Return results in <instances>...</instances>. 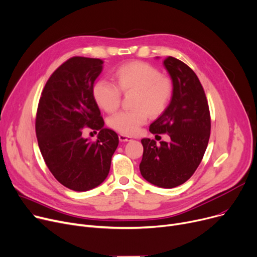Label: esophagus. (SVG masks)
Returning a JSON list of instances; mask_svg holds the SVG:
<instances>
[{
	"instance_id": "esophagus-1",
	"label": "esophagus",
	"mask_w": 257,
	"mask_h": 257,
	"mask_svg": "<svg viewBox=\"0 0 257 257\" xmlns=\"http://www.w3.org/2000/svg\"><path fill=\"white\" fill-rule=\"evenodd\" d=\"M118 138H119V140L121 141V142H127V141H131V140H132V138L128 137V136L122 135V134H120V135L118 136Z\"/></svg>"
}]
</instances>
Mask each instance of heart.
<instances>
[{"mask_svg":"<svg viewBox=\"0 0 257 257\" xmlns=\"http://www.w3.org/2000/svg\"><path fill=\"white\" fill-rule=\"evenodd\" d=\"M117 84L98 79L92 87V95L99 107L108 113L115 112L121 102L123 93L136 91L133 99L135 109L121 111L108 120L110 127L122 135L137 134L147 121L149 114H163L171 102L173 83L169 77L142 61H133L119 66L115 71Z\"/></svg>","mask_w":257,"mask_h":257,"instance_id":"heart-1","label":"heart"}]
</instances>
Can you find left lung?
<instances>
[{"label":"left lung","instance_id":"left-lung-1","mask_svg":"<svg viewBox=\"0 0 257 257\" xmlns=\"http://www.w3.org/2000/svg\"><path fill=\"white\" fill-rule=\"evenodd\" d=\"M164 65L173 83L169 107L149 126L155 135L168 134L170 142L142 139L140 172L148 183L171 189L194 174L204 156L210 114L203 87L196 73L183 61L167 57Z\"/></svg>","mask_w":257,"mask_h":257}]
</instances>
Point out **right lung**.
I'll use <instances>...</instances> for the list:
<instances>
[{
  "mask_svg": "<svg viewBox=\"0 0 257 257\" xmlns=\"http://www.w3.org/2000/svg\"><path fill=\"white\" fill-rule=\"evenodd\" d=\"M103 61L72 57L60 65L45 84L38 102L35 131L48 168L64 187L85 192L107 178L118 135L103 127L92 87ZM99 130L96 142L85 140L86 128Z\"/></svg>",
  "mask_w": 257,
  "mask_h": 257,
  "instance_id": "add662e5",
  "label": "right lung"
}]
</instances>
